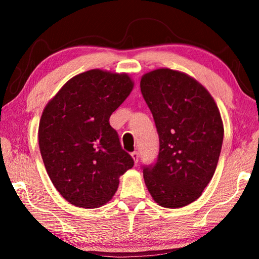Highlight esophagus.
<instances>
[{
  "mask_svg": "<svg viewBox=\"0 0 259 259\" xmlns=\"http://www.w3.org/2000/svg\"><path fill=\"white\" fill-rule=\"evenodd\" d=\"M131 156H133L135 162L138 163V160H139V152L136 150V151H134V152H131Z\"/></svg>",
  "mask_w": 259,
  "mask_h": 259,
  "instance_id": "1",
  "label": "esophagus"
}]
</instances>
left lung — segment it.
I'll list each match as a JSON object with an SVG mask.
<instances>
[{"label": "left lung", "instance_id": "left-lung-1", "mask_svg": "<svg viewBox=\"0 0 259 259\" xmlns=\"http://www.w3.org/2000/svg\"><path fill=\"white\" fill-rule=\"evenodd\" d=\"M140 89L159 136L157 160L142 166L147 188L162 207L189 205L216 170L224 139L221 112L199 82L178 71H151Z\"/></svg>", "mask_w": 259, "mask_h": 259}]
</instances>
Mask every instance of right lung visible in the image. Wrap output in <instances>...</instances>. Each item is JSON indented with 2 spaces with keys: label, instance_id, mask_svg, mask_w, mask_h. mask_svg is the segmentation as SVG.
<instances>
[{
  "label": "right lung",
  "instance_id": "right-lung-1",
  "mask_svg": "<svg viewBox=\"0 0 259 259\" xmlns=\"http://www.w3.org/2000/svg\"><path fill=\"white\" fill-rule=\"evenodd\" d=\"M133 88L128 74L90 70L70 79L43 110V162L57 190L76 207L104 205L117 191L120 176L134 167L109 123Z\"/></svg>",
  "mask_w": 259,
  "mask_h": 259
}]
</instances>
